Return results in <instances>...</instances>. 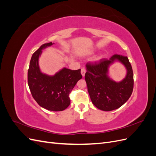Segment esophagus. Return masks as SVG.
Here are the masks:
<instances>
[{"label":"esophagus","instance_id":"34e87169","mask_svg":"<svg viewBox=\"0 0 156 156\" xmlns=\"http://www.w3.org/2000/svg\"><path fill=\"white\" fill-rule=\"evenodd\" d=\"M81 73L82 76L84 77V75H85V73H86V69L84 68H82L81 71Z\"/></svg>","mask_w":156,"mask_h":156}]
</instances>
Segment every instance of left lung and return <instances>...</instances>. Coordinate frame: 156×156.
<instances>
[{
  "label": "left lung",
  "instance_id": "left-lung-1",
  "mask_svg": "<svg viewBox=\"0 0 156 156\" xmlns=\"http://www.w3.org/2000/svg\"><path fill=\"white\" fill-rule=\"evenodd\" d=\"M115 62L123 64L127 73L121 82H116L108 76V68ZM85 81L93 104L98 108L111 111L119 108L128 100L133 89V73L127 56L114 55L107 60L87 63Z\"/></svg>",
  "mask_w": 156,
  "mask_h": 156
}]
</instances>
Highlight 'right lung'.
Instances as JSON below:
<instances>
[{
    "label": "right lung",
    "instance_id": "obj_1",
    "mask_svg": "<svg viewBox=\"0 0 156 156\" xmlns=\"http://www.w3.org/2000/svg\"><path fill=\"white\" fill-rule=\"evenodd\" d=\"M53 44L52 42L44 44L33 53L28 70V84L33 98L40 106L49 111H61L69 105V93L82 75L81 69L64 68L54 75L41 72L39 58L42 50Z\"/></svg>",
    "mask_w": 156,
    "mask_h": 156
}]
</instances>
